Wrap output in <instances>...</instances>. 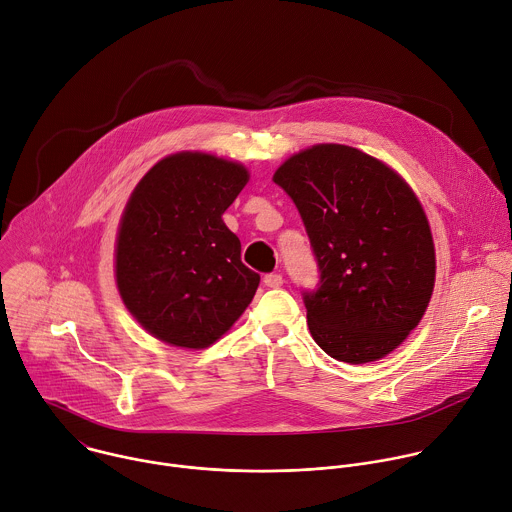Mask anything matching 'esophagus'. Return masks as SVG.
Masks as SVG:
<instances>
[{
  "mask_svg": "<svg viewBox=\"0 0 512 512\" xmlns=\"http://www.w3.org/2000/svg\"><path fill=\"white\" fill-rule=\"evenodd\" d=\"M263 283H265L267 287H271V289H277V287L283 285V275H279V273H269V275L263 277Z\"/></svg>",
  "mask_w": 512,
  "mask_h": 512,
  "instance_id": "esophagus-1",
  "label": "esophagus"
}]
</instances>
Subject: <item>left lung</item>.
Instances as JSON below:
<instances>
[{"label":"left lung","mask_w":512,"mask_h":512,"mask_svg":"<svg viewBox=\"0 0 512 512\" xmlns=\"http://www.w3.org/2000/svg\"><path fill=\"white\" fill-rule=\"evenodd\" d=\"M295 203L317 267L303 293L315 344L346 364L376 362L420 323L434 289L436 257L426 213L382 160L315 144L273 175Z\"/></svg>","instance_id":"8db88e82"}]
</instances>
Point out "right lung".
<instances>
[{"mask_svg": "<svg viewBox=\"0 0 512 512\" xmlns=\"http://www.w3.org/2000/svg\"><path fill=\"white\" fill-rule=\"evenodd\" d=\"M249 170L205 152L158 160L132 191L116 237V285L134 319L160 342L201 350L231 329L259 275L223 213Z\"/></svg>", "mask_w": 512, "mask_h": 512, "instance_id": "right-lung-1", "label": "right lung"}]
</instances>
